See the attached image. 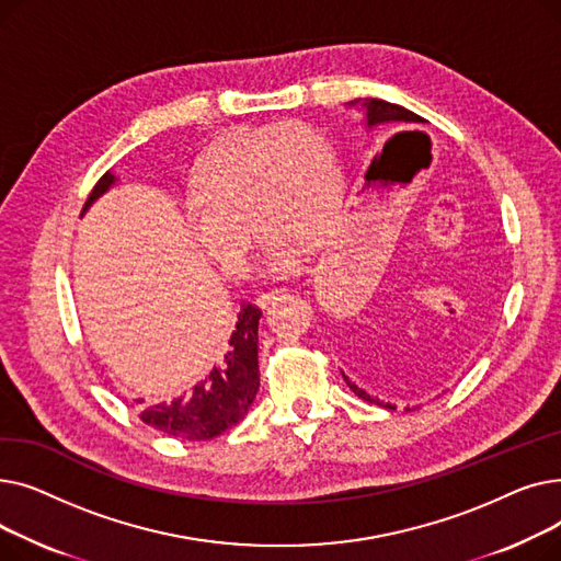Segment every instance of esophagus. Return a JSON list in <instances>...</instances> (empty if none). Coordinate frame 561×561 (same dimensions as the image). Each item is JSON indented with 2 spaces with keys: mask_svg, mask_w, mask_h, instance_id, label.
Instances as JSON below:
<instances>
[{
  "mask_svg": "<svg viewBox=\"0 0 561 561\" xmlns=\"http://www.w3.org/2000/svg\"><path fill=\"white\" fill-rule=\"evenodd\" d=\"M284 293H286V288H275V290L259 293V296H256V305H259V307H268L271 302L284 298Z\"/></svg>",
  "mask_w": 561,
  "mask_h": 561,
  "instance_id": "obj_1",
  "label": "esophagus"
}]
</instances>
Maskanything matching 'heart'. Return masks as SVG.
<instances>
[{
    "label": "heart",
    "mask_w": 561,
    "mask_h": 561,
    "mask_svg": "<svg viewBox=\"0 0 561 561\" xmlns=\"http://www.w3.org/2000/svg\"><path fill=\"white\" fill-rule=\"evenodd\" d=\"M341 170L328 138L288 123L236 131L206 152L193 174L186 227L225 275H241L250 243L248 222L261 231L263 268L296 271L307 241L334 225Z\"/></svg>",
    "instance_id": "heart-1"
}]
</instances>
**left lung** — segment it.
Listing matches in <instances>:
<instances>
[{
  "mask_svg": "<svg viewBox=\"0 0 561 561\" xmlns=\"http://www.w3.org/2000/svg\"><path fill=\"white\" fill-rule=\"evenodd\" d=\"M359 104H362V108L366 111V127H368V129H375L377 125H393V123H400V125H402V123H404V125H407V123H423L421 115L411 113V111L404 108V106L385 102V100H364V102L355 100V102H350V106H359ZM457 334H459L457 325H450L438 339H440V343H453V339H457ZM343 379L347 381V387H350L352 391H355V396H359L362 400L373 402V404H379V407H387V409H396V404L381 402L379 398H375V396L366 393L364 389H359V387L355 385V381H352L345 373H343Z\"/></svg>",
  "mask_w": 561,
  "mask_h": 561,
  "instance_id": "obj_1",
  "label": "left lung"
}]
</instances>
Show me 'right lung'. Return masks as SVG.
Returning a JSON list of instances; mask_svg holds the SVG:
<instances>
[{"mask_svg":"<svg viewBox=\"0 0 561 561\" xmlns=\"http://www.w3.org/2000/svg\"><path fill=\"white\" fill-rule=\"evenodd\" d=\"M113 184L115 174L106 172L88 195L83 211ZM259 318L261 309L245 302L218 362L206 377L186 396L145 407L140 421L186 440H209L243 421L259 391Z\"/></svg>","mask_w":561,"mask_h":561,"instance_id":"obj_1","label":"right lung"}]
</instances>
